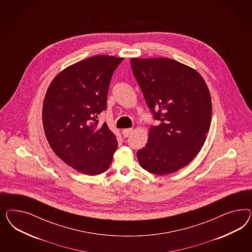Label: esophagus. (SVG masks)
<instances>
[{
	"label": "esophagus",
	"instance_id": "34e87169",
	"mask_svg": "<svg viewBox=\"0 0 252 252\" xmlns=\"http://www.w3.org/2000/svg\"><path fill=\"white\" fill-rule=\"evenodd\" d=\"M132 128H126V129H123L122 133L123 136L125 137H127L130 136V134L132 133Z\"/></svg>",
	"mask_w": 252,
	"mask_h": 252
}]
</instances>
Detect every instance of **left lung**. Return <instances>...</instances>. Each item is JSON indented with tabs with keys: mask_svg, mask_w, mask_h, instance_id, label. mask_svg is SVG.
Segmentation results:
<instances>
[{
	"mask_svg": "<svg viewBox=\"0 0 252 252\" xmlns=\"http://www.w3.org/2000/svg\"><path fill=\"white\" fill-rule=\"evenodd\" d=\"M134 76L155 119L147 145L137 151L140 166L163 176L187 166L206 140L212 99L197 70L170 58H131Z\"/></svg>",
	"mask_w": 252,
	"mask_h": 252,
	"instance_id": "obj_1",
	"label": "left lung"
}]
</instances>
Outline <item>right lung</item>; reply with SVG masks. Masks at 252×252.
Wrapping results in <instances>:
<instances>
[{"mask_svg":"<svg viewBox=\"0 0 252 252\" xmlns=\"http://www.w3.org/2000/svg\"><path fill=\"white\" fill-rule=\"evenodd\" d=\"M122 57L96 55L62 70L43 101L42 124L54 153L70 167L97 176L110 167L118 142L98 115L106 108L111 78Z\"/></svg>","mask_w":252,"mask_h":252,"instance_id":"add662e5","label":"right lung"}]
</instances>
